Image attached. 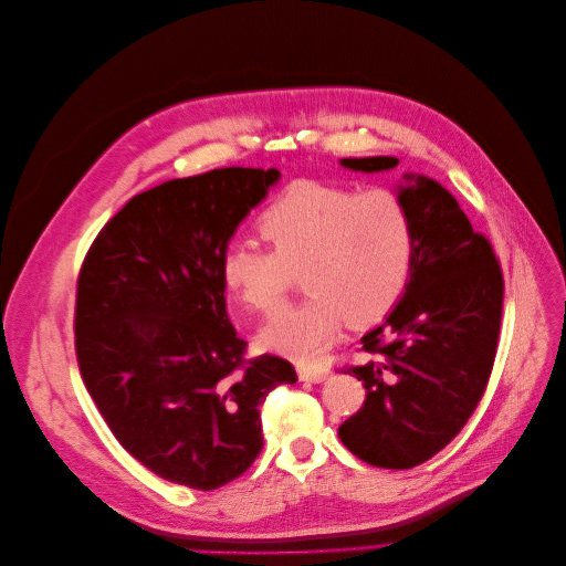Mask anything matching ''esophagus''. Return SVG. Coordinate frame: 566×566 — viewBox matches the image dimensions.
Returning <instances> with one entry per match:
<instances>
[{
	"label": "esophagus",
	"mask_w": 566,
	"mask_h": 566,
	"mask_svg": "<svg viewBox=\"0 0 566 566\" xmlns=\"http://www.w3.org/2000/svg\"><path fill=\"white\" fill-rule=\"evenodd\" d=\"M329 378V368H311V366H302L300 368V380L304 382H325Z\"/></svg>",
	"instance_id": "1"
}]
</instances>
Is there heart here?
<instances>
[{"label": "heart", "instance_id": "1", "mask_svg": "<svg viewBox=\"0 0 566 566\" xmlns=\"http://www.w3.org/2000/svg\"><path fill=\"white\" fill-rule=\"evenodd\" d=\"M266 249L228 247L221 276L232 297L251 311L274 313L294 274L308 300L281 311L260 334L266 349L315 361L345 322L370 327L394 311L408 290L417 230L398 188L300 179L258 219Z\"/></svg>", "mask_w": 566, "mask_h": 566}]
</instances>
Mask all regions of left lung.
Listing matches in <instances>:
<instances>
[{"label":"left lung","mask_w":566,"mask_h":566,"mask_svg":"<svg viewBox=\"0 0 566 566\" xmlns=\"http://www.w3.org/2000/svg\"><path fill=\"white\" fill-rule=\"evenodd\" d=\"M345 168L380 172L394 156L343 158ZM400 186L415 213L417 251L406 294L378 329L361 338V364L343 366L366 400L338 438L357 459L410 470L442 451L474 415L495 364L504 279L491 241L436 179Z\"/></svg>","instance_id":"8db88e82"}]
</instances>
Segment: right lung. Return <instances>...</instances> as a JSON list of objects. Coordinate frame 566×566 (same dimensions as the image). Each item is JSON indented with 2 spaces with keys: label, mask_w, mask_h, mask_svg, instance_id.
<instances>
[{
  "label": "right lung",
  "mask_w": 566,
  "mask_h": 566,
  "mask_svg": "<svg viewBox=\"0 0 566 566\" xmlns=\"http://www.w3.org/2000/svg\"><path fill=\"white\" fill-rule=\"evenodd\" d=\"M276 168H221L130 198L103 226L75 287V357L119 444L154 474L213 491L262 449L260 406L297 373L247 357L221 262Z\"/></svg>",
  "instance_id": "right-lung-1"
}]
</instances>
